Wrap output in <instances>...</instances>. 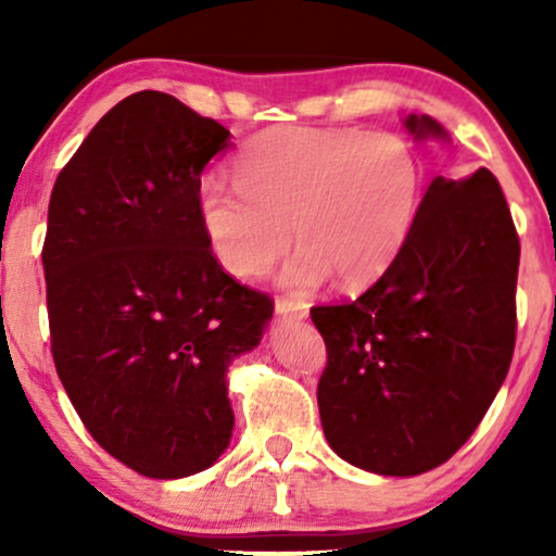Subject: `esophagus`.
<instances>
[{
    "mask_svg": "<svg viewBox=\"0 0 556 556\" xmlns=\"http://www.w3.org/2000/svg\"><path fill=\"white\" fill-rule=\"evenodd\" d=\"M276 316L286 318V321H303L308 316V308L295 299H278L276 301Z\"/></svg>",
    "mask_w": 556,
    "mask_h": 556,
    "instance_id": "34e87169",
    "label": "esophagus"
}]
</instances>
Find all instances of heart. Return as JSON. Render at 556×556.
I'll list each match as a JSON object with an SVG mask.
<instances>
[{"mask_svg": "<svg viewBox=\"0 0 556 556\" xmlns=\"http://www.w3.org/2000/svg\"><path fill=\"white\" fill-rule=\"evenodd\" d=\"M235 187L207 181L200 223L217 263L261 278L293 238L301 250L280 283L314 291L375 283L405 250L420 215L425 174L409 141L390 131L278 126L232 164Z\"/></svg>", "mask_w": 556, "mask_h": 556, "instance_id": "heart-1", "label": "heart"}]
</instances>
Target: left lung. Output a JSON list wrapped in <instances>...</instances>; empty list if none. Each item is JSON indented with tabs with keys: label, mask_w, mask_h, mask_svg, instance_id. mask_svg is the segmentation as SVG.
Masks as SVG:
<instances>
[{
	"label": "left lung",
	"mask_w": 556,
	"mask_h": 556,
	"mask_svg": "<svg viewBox=\"0 0 556 556\" xmlns=\"http://www.w3.org/2000/svg\"><path fill=\"white\" fill-rule=\"evenodd\" d=\"M415 141H451L407 116ZM519 235L489 169L435 177L392 268L352 303L311 308L329 362L318 413L331 451L379 476H420L473 435L516 341Z\"/></svg>",
	"instance_id": "1"
}]
</instances>
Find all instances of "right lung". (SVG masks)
Masks as SVG:
<instances>
[{
	"instance_id": "right-lung-1",
	"label": "right lung",
	"mask_w": 556,
	"mask_h": 556,
	"mask_svg": "<svg viewBox=\"0 0 556 556\" xmlns=\"http://www.w3.org/2000/svg\"><path fill=\"white\" fill-rule=\"evenodd\" d=\"M230 147L217 121L141 90L52 187L42 268L58 377L96 443L147 478L194 476L227 451V369L273 316L200 223L202 172Z\"/></svg>"
}]
</instances>
